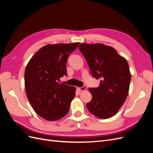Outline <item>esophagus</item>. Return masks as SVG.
I'll return each instance as SVG.
<instances>
[{"instance_id": "34e87169", "label": "esophagus", "mask_w": 153, "mask_h": 153, "mask_svg": "<svg viewBox=\"0 0 153 153\" xmlns=\"http://www.w3.org/2000/svg\"><path fill=\"white\" fill-rule=\"evenodd\" d=\"M78 89L80 91H85L87 89V87L85 85H84V86H83L82 87H78Z\"/></svg>"}]
</instances>
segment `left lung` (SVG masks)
I'll return each instance as SVG.
<instances>
[{
    "instance_id": "8db88e82",
    "label": "left lung",
    "mask_w": 153,
    "mask_h": 153,
    "mask_svg": "<svg viewBox=\"0 0 153 153\" xmlns=\"http://www.w3.org/2000/svg\"><path fill=\"white\" fill-rule=\"evenodd\" d=\"M80 51L85 57L92 75L101 79L98 87L89 88L92 100L88 110L100 119L116 114L128 94L131 73L126 59L116 50L101 43H82Z\"/></svg>"
}]
</instances>
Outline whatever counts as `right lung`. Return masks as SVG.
<instances>
[{"label":"right lung","mask_w":153,"mask_h":153,"mask_svg":"<svg viewBox=\"0 0 153 153\" xmlns=\"http://www.w3.org/2000/svg\"><path fill=\"white\" fill-rule=\"evenodd\" d=\"M80 43L47 45L40 48L26 66L25 89L32 108L40 117L56 121L68 113L76 88L59 83L67 75L69 54Z\"/></svg>","instance_id":"1"}]
</instances>
